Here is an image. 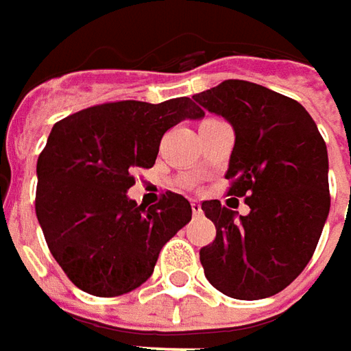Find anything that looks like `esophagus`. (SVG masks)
I'll return each instance as SVG.
<instances>
[{"instance_id":"34e87169","label":"esophagus","mask_w":351,"mask_h":351,"mask_svg":"<svg viewBox=\"0 0 351 351\" xmlns=\"http://www.w3.org/2000/svg\"><path fill=\"white\" fill-rule=\"evenodd\" d=\"M191 210H193L195 215H199V213H201V203H199V201H191Z\"/></svg>"}]
</instances>
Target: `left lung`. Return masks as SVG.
<instances>
[{"label": "left lung", "mask_w": 351, "mask_h": 351, "mask_svg": "<svg viewBox=\"0 0 351 351\" xmlns=\"http://www.w3.org/2000/svg\"><path fill=\"white\" fill-rule=\"evenodd\" d=\"M193 99L234 128L224 178L228 195L250 207L238 217L219 199L201 203L217 228L199 252L205 277L232 299L271 297L299 277L322 234L330 210L326 144L301 103L258 84L226 80Z\"/></svg>", "instance_id": "1"}]
</instances>
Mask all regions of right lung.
I'll return each instance as SVG.
<instances>
[{
	"label": "right lung",
	"mask_w": 351,
	"mask_h": 351,
	"mask_svg": "<svg viewBox=\"0 0 351 351\" xmlns=\"http://www.w3.org/2000/svg\"><path fill=\"white\" fill-rule=\"evenodd\" d=\"M205 115L189 97L115 101L58 121L36 162L34 209L48 250L75 287L117 297L152 276L160 250L191 221L166 191L156 205L128 199L132 171L152 168L164 132Z\"/></svg>",
	"instance_id": "add662e5"
}]
</instances>
